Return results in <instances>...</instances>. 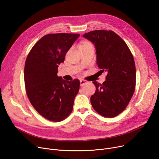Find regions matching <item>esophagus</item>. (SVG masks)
I'll return each instance as SVG.
<instances>
[{"mask_svg": "<svg viewBox=\"0 0 159 159\" xmlns=\"http://www.w3.org/2000/svg\"><path fill=\"white\" fill-rule=\"evenodd\" d=\"M80 86H84V84H87V83H88V81H87V80H86L81 79V80H80Z\"/></svg>", "mask_w": 159, "mask_h": 159, "instance_id": "esophagus-1", "label": "esophagus"}]
</instances>
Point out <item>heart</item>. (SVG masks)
<instances>
[{
  "mask_svg": "<svg viewBox=\"0 0 159 159\" xmlns=\"http://www.w3.org/2000/svg\"><path fill=\"white\" fill-rule=\"evenodd\" d=\"M89 44H91L88 43V42H83L80 46H87V45H89Z\"/></svg>",
  "mask_w": 159,
  "mask_h": 159,
  "instance_id": "1",
  "label": "heart"
}]
</instances>
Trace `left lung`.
<instances>
[{"mask_svg": "<svg viewBox=\"0 0 159 159\" xmlns=\"http://www.w3.org/2000/svg\"><path fill=\"white\" fill-rule=\"evenodd\" d=\"M83 37L94 44L98 68L107 73L102 84L93 82L96 91L91 104L101 115L114 117L124 110L134 93V58L126 43L113 31L95 30Z\"/></svg>", "mask_w": 159, "mask_h": 159, "instance_id": "8db88e82", "label": "left lung"}]
</instances>
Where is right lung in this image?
I'll return each mask as SVG.
<instances>
[{
    "label": "right lung",
    "mask_w": 159,
    "mask_h": 159,
    "mask_svg": "<svg viewBox=\"0 0 159 159\" xmlns=\"http://www.w3.org/2000/svg\"><path fill=\"white\" fill-rule=\"evenodd\" d=\"M80 36L76 33H52L33 46L25 62L24 82L30 101L46 119L60 122L73 110L80 81L57 76L58 67Z\"/></svg>",
    "instance_id": "obj_1"
}]
</instances>
